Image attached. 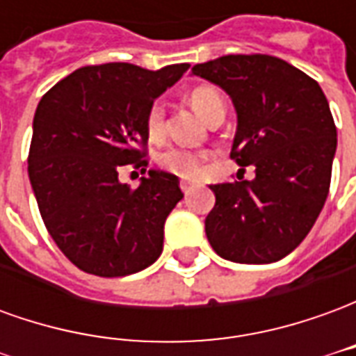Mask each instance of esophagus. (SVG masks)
<instances>
[{"instance_id": "1", "label": "esophagus", "mask_w": 356, "mask_h": 356, "mask_svg": "<svg viewBox=\"0 0 356 356\" xmlns=\"http://www.w3.org/2000/svg\"><path fill=\"white\" fill-rule=\"evenodd\" d=\"M181 191L185 194H191L194 191V185L191 181H181Z\"/></svg>"}]
</instances>
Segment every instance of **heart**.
<instances>
[{"label":"heart","mask_w":356,"mask_h":356,"mask_svg":"<svg viewBox=\"0 0 356 356\" xmlns=\"http://www.w3.org/2000/svg\"><path fill=\"white\" fill-rule=\"evenodd\" d=\"M188 101L193 104V108L206 122L211 116L219 114V112H225L223 97H221V93L213 86H198V88H194L188 93ZM145 125H147V133L150 139H162L163 133H165V114H163V106L160 102L150 104L147 118H145ZM158 162H160L163 170L170 171L173 175H177V177L194 179L202 173L204 154L193 152L188 148L173 147L168 148L163 154H160Z\"/></svg>","instance_id":"heart-1"}]
</instances>
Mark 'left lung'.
I'll use <instances>...</instances> for the list:
<instances>
[{"instance_id":"8db88e82","label":"left lung","mask_w":356,"mask_h":356,"mask_svg":"<svg viewBox=\"0 0 356 356\" xmlns=\"http://www.w3.org/2000/svg\"><path fill=\"white\" fill-rule=\"evenodd\" d=\"M232 99L231 158L255 179L211 185L206 236L234 263H275L313 229L326 202L337 131L321 86L270 55H227L193 66Z\"/></svg>"}]
</instances>
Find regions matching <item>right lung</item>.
I'll return each mask as SVG.
<instances>
[{"label": "right lung", "mask_w": 356, "mask_h": 356, "mask_svg": "<svg viewBox=\"0 0 356 356\" xmlns=\"http://www.w3.org/2000/svg\"><path fill=\"white\" fill-rule=\"evenodd\" d=\"M188 66H83L35 108L28 175L38 208L58 250L89 275H133L162 254L163 223L183 198L179 179L148 170L131 188L118 171H147V112Z\"/></svg>", "instance_id": "1"}]
</instances>
